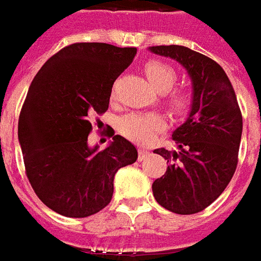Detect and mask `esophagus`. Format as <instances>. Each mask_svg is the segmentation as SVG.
Instances as JSON below:
<instances>
[{"label": "esophagus", "instance_id": "obj_1", "mask_svg": "<svg viewBox=\"0 0 261 261\" xmlns=\"http://www.w3.org/2000/svg\"><path fill=\"white\" fill-rule=\"evenodd\" d=\"M138 152H139V161H143V159L149 154L148 149H139Z\"/></svg>", "mask_w": 261, "mask_h": 261}]
</instances>
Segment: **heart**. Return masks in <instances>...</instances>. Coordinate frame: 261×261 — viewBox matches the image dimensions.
<instances>
[{
	"mask_svg": "<svg viewBox=\"0 0 261 261\" xmlns=\"http://www.w3.org/2000/svg\"><path fill=\"white\" fill-rule=\"evenodd\" d=\"M145 72L150 84L159 91H166L175 84L176 71L159 59H152L145 65ZM170 105L175 111H185L190 103V91L186 88H176L169 96ZM166 127V119L156 112H132L119 120V132L129 141L136 143H149L154 135Z\"/></svg>",
	"mask_w": 261,
	"mask_h": 261,
	"instance_id": "obj_1",
	"label": "heart"
}]
</instances>
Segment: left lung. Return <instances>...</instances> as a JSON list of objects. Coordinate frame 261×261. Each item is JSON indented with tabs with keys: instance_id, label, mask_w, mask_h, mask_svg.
<instances>
[{
	"instance_id": "1",
	"label": "left lung",
	"mask_w": 261,
	"mask_h": 261,
	"mask_svg": "<svg viewBox=\"0 0 261 261\" xmlns=\"http://www.w3.org/2000/svg\"><path fill=\"white\" fill-rule=\"evenodd\" d=\"M149 49L180 62L193 84L192 111L172 135L177 149L153 150L169 163L152 185L153 196L173 213H199L223 193L236 172L243 130L236 93L223 68L209 57L180 45Z\"/></svg>"
}]
</instances>
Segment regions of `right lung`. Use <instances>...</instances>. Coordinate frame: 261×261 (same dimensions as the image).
<instances>
[{"instance_id": "right-lung-1", "label": "right lung", "mask_w": 261, "mask_h": 261, "mask_svg": "<svg viewBox=\"0 0 261 261\" xmlns=\"http://www.w3.org/2000/svg\"><path fill=\"white\" fill-rule=\"evenodd\" d=\"M136 48L76 42L45 62L28 89L18 119L27 177L39 200L66 217H86L112 200L113 177L138 159L113 129L109 146H88L91 116L108 111L113 82Z\"/></svg>"}]
</instances>
